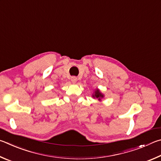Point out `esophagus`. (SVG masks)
I'll list each match as a JSON object with an SVG mask.
<instances>
[{
    "mask_svg": "<svg viewBox=\"0 0 161 161\" xmlns=\"http://www.w3.org/2000/svg\"><path fill=\"white\" fill-rule=\"evenodd\" d=\"M70 80H71V82L73 83H75L77 82V78L75 77V76H73V77L70 78Z\"/></svg>",
    "mask_w": 161,
    "mask_h": 161,
    "instance_id": "34e87169",
    "label": "esophagus"
}]
</instances>
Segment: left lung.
Returning <instances> with one entry per match:
<instances>
[{
	"label": "left lung",
	"mask_w": 161,
	"mask_h": 161,
	"mask_svg": "<svg viewBox=\"0 0 161 161\" xmlns=\"http://www.w3.org/2000/svg\"><path fill=\"white\" fill-rule=\"evenodd\" d=\"M92 97H93L94 99H97L101 102L103 100V98H104V97H105V95H104V94L100 91L99 89L97 88L94 90L93 93L92 94Z\"/></svg>",
	"instance_id": "8db88e82"
}]
</instances>
